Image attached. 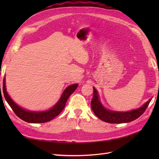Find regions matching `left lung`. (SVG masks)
<instances>
[{
  "instance_id": "8db88e82",
  "label": "left lung",
  "mask_w": 159,
  "mask_h": 159,
  "mask_svg": "<svg viewBox=\"0 0 159 159\" xmlns=\"http://www.w3.org/2000/svg\"><path fill=\"white\" fill-rule=\"evenodd\" d=\"M93 88V96L91 102V107L94 114L104 121L111 124L127 123L137 119L142 115L149 105L151 99L144 104L139 109L128 111V112H115L107 110L102 107L98 99V94L96 89Z\"/></svg>"
}]
</instances>
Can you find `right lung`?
I'll return each instance as SVG.
<instances>
[{"instance_id":"1","label":"right lung","mask_w":159,"mask_h":159,"mask_svg":"<svg viewBox=\"0 0 159 159\" xmlns=\"http://www.w3.org/2000/svg\"><path fill=\"white\" fill-rule=\"evenodd\" d=\"M77 87L78 84H74L72 85L67 87L66 90L63 92L58 102L51 109L44 111V112H32V111H28L22 109L21 107L17 105L11 100V98L9 97L7 92L5 88V78L4 80H3L2 91L7 102L9 104V105L11 107L13 112L20 119L29 123H44L52 120L61 112L66 106L68 98L76 89Z\"/></svg>"}]
</instances>
